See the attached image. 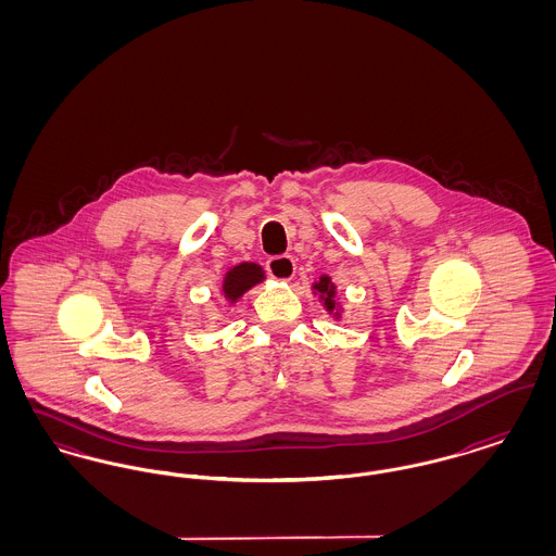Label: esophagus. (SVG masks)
<instances>
[{"label": "esophagus", "instance_id": "esophagus-1", "mask_svg": "<svg viewBox=\"0 0 556 556\" xmlns=\"http://www.w3.org/2000/svg\"><path fill=\"white\" fill-rule=\"evenodd\" d=\"M266 270L270 277H275L279 281H290L295 273V263L291 256H273L266 263Z\"/></svg>", "mask_w": 556, "mask_h": 556}]
</instances>
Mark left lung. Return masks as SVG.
<instances>
[{
  "label": "left lung",
  "instance_id": "1",
  "mask_svg": "<svg viewBox=\"0 0 556 556\" xmlns=\"http://www.w3.org/2000/svg\"><path fill=\"white\" fill-rule=\"evenodd\" d=\"M315 290L323 295V300H325V306H327V311H333V306H336V302H333V295H336V288H333V283H331V279L329 277H320L318 279V283H315Z\"/></svg>",
  "mask_w": 556,
  "mask_h": 556
}]
</instances>
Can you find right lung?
<instances>
[{"instance_id": "obj_1", "label": "right lung", "mask_w": 556, "mask_h": 556, "mask_svg": "<svg viewBox=\"0 0 556 556\" xmlns=\"http://www.w3.org/2000/svg\"><path fill=\"white\" fill-rule=\"evenodd\" d=\"M263 279H265V273L261 266L254 265V263H243L227 273L225 283H223V293L229 300H238L239 295H243L245 291L250 290L252 286L261 283Z\"/></svg>"}]
</instances>
